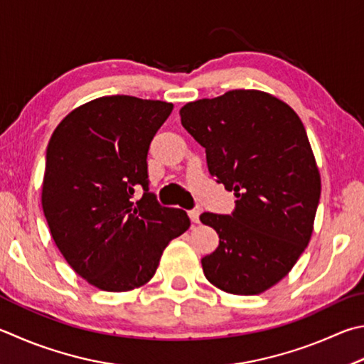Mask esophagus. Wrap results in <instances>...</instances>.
<instances>
[{"mask_svg":"<svg viewBox=\"0 0 364 364\" xmlns=\"http://www.w3.org/2000/svg\"><path fill=\"white\" fill-rule=\"evenodd\" d=\"M188 215L191 218V221H193L194 224L199 223V216H200V208H193L188 211Z\"/></svg>","mask_w":364,"mask_h":364,"instance_id":"34e87169","label":"esophagus"}]
</instances>
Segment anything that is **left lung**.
<instances>
[{
    "mask_svg": "<svg viewBox=\"0 0 364 364\" xmlns=\"http://www.w3.org/2000/svg\"><path fill=\"white\" fill-rule=\"evenodd\" d=\"M180 116L205 148L210 175L237 197L232 215H200L220 235L203 274L230 294L266 291L314 232L321 180L304 124L285 102L245 89L186 103Z\"/></svg>",
    "mask_w": 364,
    "mask_h": 364,
    "instance_id": "1",
    "label": "left lung"
}]
</instances>
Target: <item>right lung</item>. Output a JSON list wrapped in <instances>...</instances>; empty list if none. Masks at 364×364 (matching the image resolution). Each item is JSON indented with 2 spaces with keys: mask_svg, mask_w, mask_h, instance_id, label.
I'll return each mask as SVG.
<instances>
[{
  "mask_svg": "<svg viewBox=\"0 0 364 364\" xmlns=\"http://www.w3.org/2000/svg\"><path fill=\"white\" fill-rule=\"evenodd\" d=\"M173 105L130 95L95 98L57 125L46 151L43 211L77 275L103 291H130L156 274L186 211L149 193L148 151ZM144 197L131 202L134 188Z\"/></svg>",
  "mask_w": 364,
  "mask_h": 364,
  "instance_id": "right-lung-1",
  "label": "right lung"
}]
</instances>
